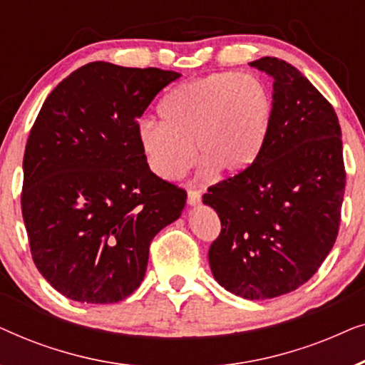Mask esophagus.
I'll use <instances>...</instances> for the list:
<instances>
[{"label":"esophagus","instance_id":"1","mask_svg":"<svg viewBox=\"0 0 365 365\" xmlns=\"http://www.w3.org/2000/svg\"><path fill=\"white\" fill-rule=\"evenodd\" d=\"M199 202H201V192L196 191V189H189V192H187L189 206H197Z\"/></svg>","mask_w":365,"mask_h":365}]
</instances>
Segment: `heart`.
Segmentation results:
<instances>
[{
	"mask_svg": "<svg viewBox=\"0 0 365 365\" xmlns=\"http://www.w3.org/2000/svg\"><path fill=\"white\" fill-rule=\"evenodd\" d=\"M271 89L256 74L214 73L174 88L159 104L161 121L144 119L138 141L156 176L173 181L194 163L239 174L256 161L272 121Z\"/></svg>",
	"mask_w": 365,
	"mask_h": 365,
	"instance_id": "heart-1",
	"label": "heart"
}]
</instances>
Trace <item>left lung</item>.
Returning <instances> with one entry per match:
<instances>
[{"mask_svg": "<svg viewBox=\"0 0 365 365\" xmlns=\"http://www.w3.org/2000/svg\"><path fill=\"white\" fill-rule=\"evenodd\" d=\"M274 79L266 143L246 171L202 196L221 219L209 247L212 276L244 299H272L307 282L336 242L346 191L332 104L282 59L249 63Z\"/></svg>", "mask_w": 365, "mask_h": 365, "instance_id": "1", "label": "left lung"}]
</instances>
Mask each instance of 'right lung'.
I'll use <instances>...</instances> for the list:
<instances>
[{"instance_id":"right-lung-1","label":"right lung","mask_w":365,"mask_h":365,"mask_svg":"<svg viewBox=\"0 0 365 365\" xmlns=\"http://www.w3.org/2000/svg\"><path fill=\"white\" fill-rule=\"evenodd\" d=\"M179 73L94 61L44 101L23 159L21 211L33 261L71 301L113 304L136 291L154 236L186 191L149 169L138 119Z\"/></svg>"}]
</instances>
